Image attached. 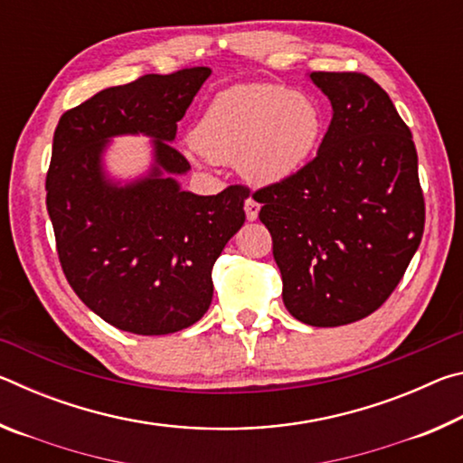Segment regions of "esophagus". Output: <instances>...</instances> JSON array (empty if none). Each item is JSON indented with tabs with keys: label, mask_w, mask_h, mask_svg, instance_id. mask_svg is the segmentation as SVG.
<instances>
[{
	"label": "esophagus",
	"mask_w": 463,
	"mask_h": 463,
	"mask_svg": "<svg viewBox=\"0 0 463 463\" xmlns=\"http://www.w3.org/2000/svg\"><path fill=\"white\" fill-rule=\"evenodd\" d=\"M260 203H257L253 198H249L247 202H245V214H247V221L249 222H253V221H257V216H260Z\"/></svg>",
	"instance_id": "obj_1"
}]
</instances>
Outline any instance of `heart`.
Instances as JSON below:
<instances>
[{
  "label": "heart",
  "mask_w": 463,
  "mask_h": 463,
  "mask_svg": "<svg viewBox=\"0 0 463 463\" xmlns=\"http://www.w3.org/2000/svg\"><path fill=\"white\" fill-rule=\"evenodd\" d=\"M323 112L308 93L278 83H241L218 91L192 130V143L214 163H237L257 185L286 182L315 153Z\"/></svg>",
  "instance_id": "obj_1"
}]
</instances>
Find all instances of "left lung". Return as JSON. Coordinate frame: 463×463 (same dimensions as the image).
<instances>
[{"label":"left lung","mask_w":463,"mask_h":463,"mask_svg":"<svg viewBox=\"0 0 463 463\" xmlns=\"http://www.w3.org/2000/svg\"><path fill=\"white\" fill-rule=\"evenodd\" d=\"M333 118L308 165L253 194L273 239L281 298L310 326L378 310L420 245L425 200L412 135L362 73H310Z\"/></svg>","instance_id":"8db88e82"}]
</instances>
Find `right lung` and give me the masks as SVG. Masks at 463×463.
I'll list each match as a JSON object with an SVG mask.
<instances>
[{"label": "right lung", "instance_id": "add662e5", "mask_svg": "<svg viewBox=\"0 0 463 463\" xmlns=\"http://www.w3.org/2000/svg\"><path fill=\"white\" fill-rule=\"evenodd\" d=\"M208 67L101 90L61 116L46 175V208L65 278L90 310L120 331L169 335L213 302V268L245 222L249 190H182L190 163L174 148L177 122L210 77ZM152 138V165L107 174L116 136Z\"/></svg>", "mask_w": 463, "mask_h": 463}]
</instances>
